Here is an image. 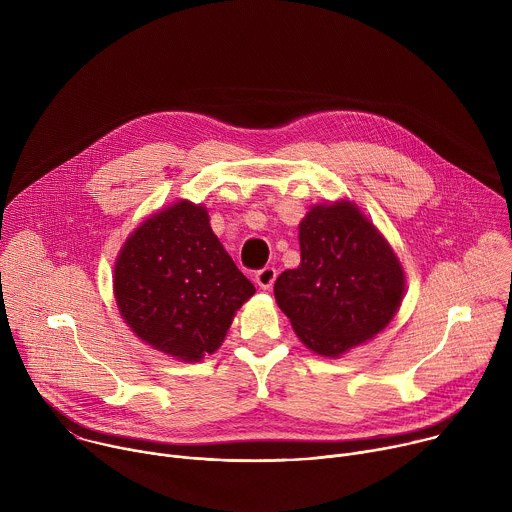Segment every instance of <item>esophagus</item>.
Segmentation results:
<instances>
[{"label": "esophagus", "instance_id": "34e87169", "mask_svg": "<svg viewBox=\"0 0 512 512\" xmlns=\"http://www.w3.org/2000/svg\"><path fill=\"white\" fill-rule=\"evenodd\" d=\"M275 277H277V271H275L273 267H263V269H259V271L255 273V281H257V285H259L261 289H269V287L273 285Z\"/></svg>", "mask_w": 512, "mask_h": 512}]
</instances>
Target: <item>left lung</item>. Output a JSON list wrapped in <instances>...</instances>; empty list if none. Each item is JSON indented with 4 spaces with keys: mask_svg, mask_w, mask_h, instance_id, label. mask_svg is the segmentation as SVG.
<instances>
[{
    "mask_svg": "<svg viewBox=\"0 0 512 512\" xmlns=\"http://www.w3.org/2000/svg\"><path fill=\"white\" fill-rule=\"evenodd\" d=\"M300 251L302 263L277 277L273 294L310 350L336 358L387 328L405 273L354 202L312 206L300 223Z\"/></svg>",
    "mask_w": 512,
    "mask_h": 512,
    "instance_id": "left-lung-1",
    "label": "left lung"
}]
</instances>
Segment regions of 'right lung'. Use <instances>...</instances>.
Returning <instances> with one entry per match:
<instances>
[{"label": "right lung", "mask_w": 512, "mask_h": 512, "mask_svg": "<svg viewBox=\"0 0 512 512\" xmlns=\"http://www.w3.org/2000/svg\"><path fill=\"white\" fill-rule=\"evenodd\" d=\"M113 294L137 338L176 360L198 362L223 344L255 287L212 233L208 210L178 200L127 237Z\"/></svg>", "instance_id": "right-lung-1"}]
</instances>
